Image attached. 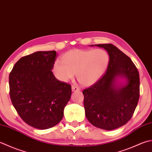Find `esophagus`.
<instances>
[{
	"mask_svg": "<svg viewBox=\"0 0 152 152\" xmlns=\"http://www.w3.org/2000/svg\"><path fill=\"white\" fill-rule=\"evenodd\" d=\"M72 91H80V88L78 87H77V86H72Z\"/></svg>",
	"mask_w": 152,
	"mask_h": 152,
	"instance_id": "1",
	"label": "esophagus"
}]
</instances>
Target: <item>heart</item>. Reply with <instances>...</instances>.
I'll return each instance as SVG.
<instances>
[{
  "mask_svg": "<svg viewBox=\"0 0 152 152\" xmlns=\"http://www.w3.org/2000/svg\"><path fill=\"white\" fill-rule=\"evenodd\" d=\"M109 56L105 50L74 49L61 56V62H55L53 71L56 79L67 82L74 78L82 86L93 85L103 76L107 69Z\"/></svg>",
  "mask_w": 152,
  "mask_h": 152,
  "instance_id": "1",
  "label": "heart"
}]
</instances>
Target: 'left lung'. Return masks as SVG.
Instances as JSON below:
<instances>
[{
	"label": "left lung",
	"mask_w": 152,
	"mask_h": 152,
	"mask_svg": "<svg viewBox=\"0 0 152 152\" xmlns=\"http://www.w3.org/2000/svg\"><path fill=\"white\" fill-rule=\"evenodd\" d=\"M105 49L109 56L105 74L82 91L86 117L96 127L110 130L124 125L132 118L140 97V76L131 59L112 44L91 45ZM118 77L125 79L118 85Z\"/></svg>",
	"instance_id": "1"
}]
</instances>
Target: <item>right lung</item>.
Wrapping results in <instances>:
<instances>
[{"label":"right lung","mask_w":152,"mask_h":152,"mask_svg":"<svg viewBox=\"0 0 152 152\" xmlns=\"http://www.w3.org/2000/svg\"><path fill=\"white\" fill-rule=\"evenodd\" d=\"M55 50L37 51L21 58L9 75L10 96L21 118L35 129L53 127L64 116L71 86L52 72Z\"/></svg>","instance_id":"obj_1"}]
</instances>
